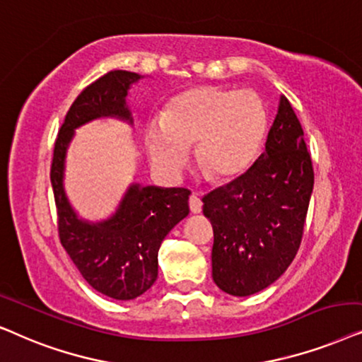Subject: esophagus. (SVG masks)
Masks as SVG:
<instances>
[{
  "label": "esophagus",
  "mask_w": 362,
  "mask_h": 362,
  "mask_svg": "<svg viewBox=\"0 0 362 362\" xmlns=\"http://www.w3.org/2000/svg\"><path fill=\"white\" fill-rule=\"evenodd\" d=\"M189 205H190V211L192 214H200L202 211V200H200V197L199 195H195V194H192L190 195V199H189Z\"/></svg>",
  "instance_id": "obj_1"
}]
</instances>
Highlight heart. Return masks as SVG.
I'll list each match as a JSON object with an SVG mask.
<instances>
[{
  "mask_svg": "<svg viewBox=\"0 0 362 362\" xmlns=\"http://www.w3.org/2000/svg\"><path fill=\"white\" fill-rule=\"evenodd\" d=\"M267 127V109L255 90L202 86L175 95L163 117L147 120L144 146L158 172L175 177L187 165L190 146L197 144L200 170L221 182L248 170Z\"/></svg>",
  "mask_w": 362,
  "mask_h": 362,
  "instance_id": "obj_1",
  "label": "heart"
}]
</instances>
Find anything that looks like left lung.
<instances>
[{"label":"left lung","mask_w":362,"mask_h":362,"mask_svg":"<svg viewBox=\"0 0 362 362\" xmlns=\"http://www.w3.org/2000/svg\"><path fill=\"white\" fill-rule=\"evenodd\" d=\"M313 185L301 124L279 95L264 152L243 175L202 199L214 225L211 276L221 291L255 295L286 272L300 248Z\"/></svg>","instance_id":"left-lung-1"}]
</instances>
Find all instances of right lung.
<instances>
[{"label": "right lung", "mask_w": 362, "mask_h": 362, "mask_svg": "<svg viewBox=\"0 0 362 362\" xmlns=\"http://www.w3.org/2000/svg\"><path fill=\"white\" fill-rule=\"evenodd\" d=\"M141 79L144 76L137 72L110 71L77 95L56 139L51 167L62 247L95 291L120 301L144 295L156 283L158 248L168 231L189 215L190 192L132 182L112 215L89 221L77 215L67 199L64 172L67 148L81 125L104 117L132 125L127 95Z\"/></svg>", "instance_id": "1"}]
</instances>
